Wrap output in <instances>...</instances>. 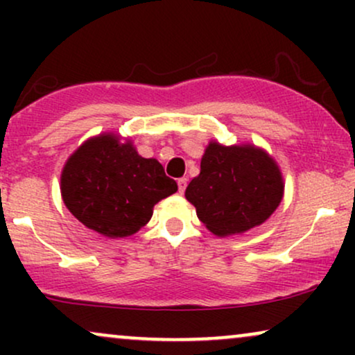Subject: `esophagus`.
Returning <instances> with one entry per match:
<instances>
[{
    "label": "esophagus",
    "instance_id": "obj_1",
    "mask_svg": "<svg viewBox=\"0 0 355 355\" xmlns=\"http://www.w3.org/2000/svg\"><path fill=\"white\" fill-rule=\"evenodd\" d=\"M183 180H185V178H183Z\"/></svg>",
    "mask_w": 355,
    "mask_h": 355
}]
</instances>
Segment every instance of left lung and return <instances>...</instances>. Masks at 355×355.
Here are the masks:
<instances>
[{
  "label": "left lung",
  "mask_w": 355,
  "mask_h": 355,
  "mask_svg": "<svg viewBox=\"0 0 355 355\" xmlns=\"http://www.w3.org/2000/svg\"><path fill=\"white\" fill-rule=\"evenodd\" d=\"M178 190L155 158L138 155L115 135L89 138L61 172L67 209L88 229L110 239L137 234L150 222L153 207Z\"/></svg>",
  "instance_id": "8db88e82"
}]
</instances>
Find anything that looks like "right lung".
<instances>
[{
	"instance_id": "1",
	"label": "right lung",
	"mask_w": 355,
	"mask_h": 355,
	"mask_svg": "<svg viewBox=\"0 0 355 355\" xmlns=\"http://www.w3.org/2000/svg\"><path fill=\"white\" fill-rule=\"evenodd\" d=\"M282 175L266 152L217 141L207 146L200 175L185 190L203 225L218 237L243 234L263 223L282 202Z\"/></svg>"
}]
</instances>
